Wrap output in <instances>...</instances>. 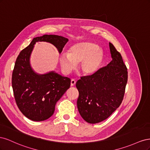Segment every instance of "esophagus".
I'll list each match as a JSON object with an SVG mask.
<instances>
[{
    "instance_id": "34e87169",
    "label": "esophagus",
    "mask_w": 150,
    "mask_h": 150,
    "mask_svg": "<svg viewBox=\"0 0 150 150\" xmlns=\"http://www.w3.org/2000/svg\"><path fill=\"white\" fill-rule=\"evenodd\" d=\"M76 84V81L74 79H72L71 81V86H74Z\"/></svg>"
}]
</instances>
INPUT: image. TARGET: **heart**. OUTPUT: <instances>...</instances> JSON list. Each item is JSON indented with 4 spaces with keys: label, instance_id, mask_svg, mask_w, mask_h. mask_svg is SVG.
<instances>
[{
    "label": "heart",
    "instance_id": "heart-1",
    "mask_svg": "<svg viewBox=\"0 0 150 150\" xmlns=\"http://www.w3.org/2000/svg\"><path fill=\"white\" fill-rule=\"evenodd\" d=\"M104 59L103 50L91 42L76 43L69 47L68 53H62L59 62L65 74H69L80 63V69L85 75H92L99 70Z\"/></svg>",
    "mask_w": 150,
    "mask_h": 150
}]
</instances>
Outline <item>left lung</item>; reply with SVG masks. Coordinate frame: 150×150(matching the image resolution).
<instances>
[{"instance_id":"obj_1","label":"left lung","mask_w":150,"mask_h":150,"mask_svg":"<svg viewBox=\"0 0 150 150\" xmlns=\"http://www.w3.org/2000/svg\"><path fill=\"white\" fill-rule=\"evenodd\" d=\"M112 60L96 73L76 83L77 106L80 115L91 124L107 119L118 108L124 97L128 71L121 54L109 43Z\"/></svg>"}]
</instances>
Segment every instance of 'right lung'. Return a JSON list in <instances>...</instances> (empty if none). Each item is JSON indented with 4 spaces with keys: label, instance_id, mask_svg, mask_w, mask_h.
I'll use <instances>...</instances> for the list:
<instances>
[{
    "label": "right lung",
    "instance_id": "1",
    "mask_svg": "<svg viewBox=\"0 0 150 150\" xmlns=\"http://www.w3.org/2000/svg\"><path fill=\"white\" fill-rule=\"evenodd\" d=\"M68 39L57 35L45 34L33 39L18 56L12 77V86L17 105L25 117L34 121L49 118L55 105L70 88L71 79L54 71L39 74L32 68L30 57L34 44L47 42L55 46L59 53Z\"/></svg>",
    "mask_w": 150,
    "mask_h": 150
}]
</instances>
